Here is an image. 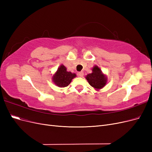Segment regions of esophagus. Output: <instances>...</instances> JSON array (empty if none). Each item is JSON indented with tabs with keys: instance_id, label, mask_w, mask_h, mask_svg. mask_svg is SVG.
I'll use <instances>...</instances> for the list:
<instances>
[{
	"instance_id": "esophagus-1",
	"label": "esophagus",
	"mask_w": 152,
	"mask_h": 152,
	"mask_svg": "<svg viewBox=\"0 0 152 152\" xmlns=\"http://www.w3.org/2000/svg\"><path fill=\"white\" fill-rule=\"evenodd\" d=\"M77 75H78V76L80 77H83V75H84V72H79V73H77Z\"/></svg>"
}]
</instances>
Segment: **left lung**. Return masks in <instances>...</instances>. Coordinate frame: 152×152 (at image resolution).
<instances>
[{"label": "left lung", "mask_w": 152, "mask_h": 152, "mask_svg": "<svg viewBox=\"0 0 152 152\" xmlns=\"http://www.w3.org/2000/svg\"><path fill=\"white\" fill-rule=\"evenodd\" d=\"M92 73L87 74L86 79L89 84L96 90L102 89L107 83V77L102 73L101 69L95 65L92 69Z\"/></svg>", "instance_id": "obj_1"}]
</instances>
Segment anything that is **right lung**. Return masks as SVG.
<instances>
[{
  "mask_svg": "<svg viewBox=\"0 0 152 152\" xmlns=\"http://www.w3.org/2000/svg\"><path fill=\"white\" fill-rule=\"evenodd\" d=\"M75 77H76L75 73L67 72L66 68L63 65H61L53 76V81L58 87H65L70 84L72 80Z\"/></svg>",
  "mask_w": 152,
  "mask_h": 152,
  "instance_id": "add662e5",
  "label": "right lung"
}]
</instances>
